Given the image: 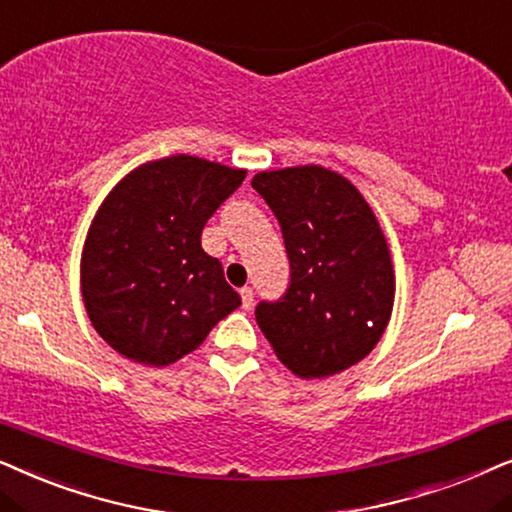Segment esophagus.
<instances>
[{
    "instance_id": "1",
    "label": "esophagus",
    "mask_w": 512,
    "mask_h": 512,
    "mask_svg": "<svg viewBox=\"0 0 512 512\" xmlns=\"http://www.w3.org/2000/svg\"><path fill=\"white\" fill-rule=\"evenodd\" d=\"M241 302H243V309L245 311H250L252 304H255V292H252V288H248V285H245V288H241Z\"/></svg>"
}]
</instances>
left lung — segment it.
Masks as SVG:
<instances>
[{
    "label": "left lung",
    "instance_id": "obj_1",
    "mask_svg": "<svg viewBox=\"0 0 512 512\" xmlns=\"http://www.w3.org/2000/svg\"><path fill=\"white\" fill-rule=\"evenodd\" d=\"M252 187L274 210L290 260L285 295L255 309L278 360L302 379L360 363L384 335L395 295L391 252L370 203L323 166L264 170Z\"/></svg>",
    "mask_w": 512,
    "mask_h": 512
}]
</instances>
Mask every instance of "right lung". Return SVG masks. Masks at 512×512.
<instances>
[{
  "label": "right lung",
  "instance_id": "1",
  "mask_svg": "<svg viewBox=\"0 0 512 512\" xmlns=\"http://www.w3.org/2000/svg\"><path fill=\"white\" fill-rule=\"evenodd\" d=\"M243 180L241 168L177 154L142 163L107 194L81 252V295L114 351L170 365L241 306L201 231Z\"/></svg>",
  "mask_w": 512,
  "mask_h": 512
}]
</instances>
